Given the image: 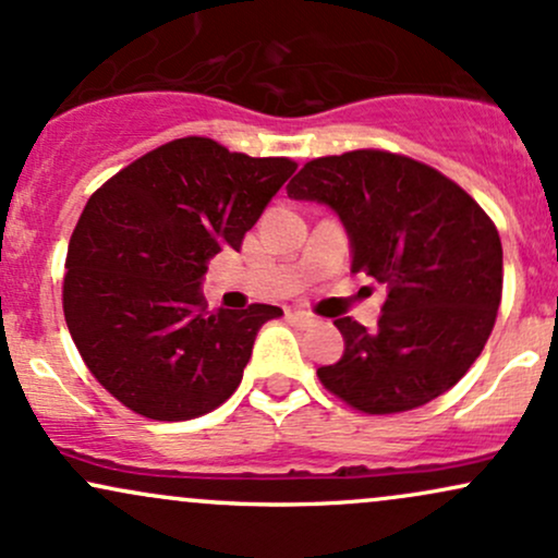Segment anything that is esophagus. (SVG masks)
I'll return each instance as SVG.
<instances>
[{"label":"esophagus","mask_w":558,"mask_h":558,"mask_svg":"<svg viewBox=\"0 0 558 558\" xmlns=\"http://www.w3.org/2000/svg\"><path fill=\"white\" fill-rule=\"evenodd\" d=\"M288 319H291V323L301 325V328H306V325L315 323V317H312L310 312H304V310H291V312H288Z\"/></svg>","instance_id":"34e87169"}]
</instances>
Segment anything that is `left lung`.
Masks as SVG:
<instances>
[{
  "label": "left lung",
  "instance_id": "8db88e82",
  "mask_svg": "<svg viewBox=\"0 0 558 558\" xmlns=\"http://www.w3.org/2000/svg\"><path fill=\"white\" fill-rule=\"evenodd\" d=\"M288 196L336 209L351 272L388 291L377 330L336 319L345 349L319 383L364 414L409 412L457 386L501 304V239L485 209L444 172L383 149L312 159Z\"/></svg>",
  "mask_w": 558,
  "mask_h": 558
}]
</instances>
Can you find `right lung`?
I'll list each match as a JSON object with an SVG mask.
<instances>
[{"label": "right lung", "instance_id": "1", "mask_svg": "<svg viewBox=\"0 0 558 558\" xmlns=\"http://www.w3.org/2000/svg\"><path fill=\"white\" fill-rule=\"evenodd\" d=\"M296 170L204 136L168 141L96 189L70 235L62 312L75 349L123 407L159 422L213 412L239 388L280 306L209 312L207 262L241 248Z\"/></svg>", "mask_w": 558, "mask_h": 558}]
</instances>
